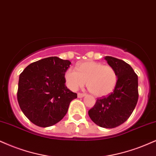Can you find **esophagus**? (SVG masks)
Masks as SVG:
<instances>
[{
	"instance_id": "esophagus-1",
	"label": "esophagus",
	"mask_w": 156,
	"mask_h": 156,
	"mask_svg": "<svg viewBox=\"0 0 156 156\" xmlns=\"http://www.w3.org/2000/svg\"><path fill=\"white\" fill-rule=\"evenodd\" d=\"M83 97H85V94H81V93H78V98H83Z\"/></svg>"
}]
</instances>
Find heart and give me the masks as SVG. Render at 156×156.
<instances>
[{"label":"heart","mask_w":156,"mask_h":156,"mask_svg":"<svg viewBox=\"0 0 156 156\" xmlns=\"http://www.w3.org/2000/svg\"><path fill=\"white\" fill-rule=\"evenodd\" d=\"M67 85L76 91L86 84L87 89L97 97H106L115 89L118 76L113 67L94 61H85L78 64V71L68 69L65 74Z\"/></svg>","instance_id":"heart-1"}]
</instances>
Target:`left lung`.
I'll use <instances>...</instances> for the list:
<instances>
[{
  "label": "left lung",
  "mask_w": 156,
  "mask_h": 156,
  "mask_svg": "<svg viewBox=\"0 0 156 156\" xmlns=\"http://www.w3.org/2000/svg\"><path fill=\"white\" fill-rule=\"evenodd\" d=\"M105 59L118 76L114 91L98 99L89 115L100 127L112 129L123 123L132 115L138 101V77L132 67L123 60L106 56Z\"/></svg>",
  "instance_id": "obj_1"
}]
</instances>
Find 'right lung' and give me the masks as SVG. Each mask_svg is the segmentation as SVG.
<instances>
[{
    "instance_id": "1",
    "label": "right lung",
    "mask_w": 156,
    "mask_h": 156,
    "mask_svg": "<svg viewBox=\"0 0 156 156\" xmlns=\"http://www.w3.org/2000/svg\"><path fill=\"white\" fill-rule=\"evenodd\" d=\"M71 62L57 57L31 63L20 76L17 99L24 115L41 127L51 126L66 115L77 94L67 89L65 74Z\"/></svg>"
}]
</instances>
